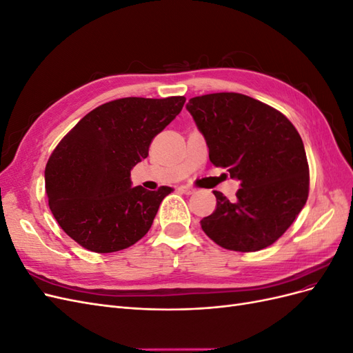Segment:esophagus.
Masks as SVG:
<instances>
[{
	"label": "esophagus",
	"mask_w": 353,
	"mask_h": 353,
	"mask_svg": "<svg viewBox=\"0 0 353 353\" xmlns=\"http://www.w3.org/2000/svg\"><path fill=\"white\" fill-rule=\"evenodd\" d=\"M178 191H179V193H184V194H193L194 188H191L190 185H179Z\"/></svg>",
	"instance_id": "1"
}]
</instances>
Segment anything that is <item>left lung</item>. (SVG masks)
<instances>
[{
  "instance_id": "obj_1",
  "label": "left lung",
  "mask_w": 353,
  "mask_h": 353,
  "mask_svg": "<svg viewBox=\"0 0 353 353\" xmlns=\"http://www.w3.org/2000/svg\"><path fill=\"white\" fill-rule=\"evenodd\" d=\"M187 110L209 147V159L240 181L237 199L219 191L216 209L200 221L221 248L256 252L279 240L303 209L309 166L301 135L271 105L239 92L190 99Z\"/></svg>"
}]
</instances>
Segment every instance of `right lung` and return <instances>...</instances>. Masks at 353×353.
Here are the masks:
<instances>
[{
	"instance_id": "1",
	"label": "right lung",
	"mask_w": 353,
	"mask_h": 353,
	"mask_svg": "<svg viewBox=\"0 0 353 353\" xmlns=\"http://www.w3.org/2000/svg\"><path fill=\"white\" fill-rule=\"evenodd\" d=\"M185 97H126L99 105L63 137L46 166V193L61 230L87 250L112 253L141 240L172 191L132 187L131 169L183 110Z\"/></svg>"
}]
</instances>
